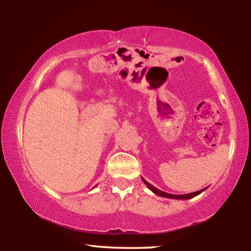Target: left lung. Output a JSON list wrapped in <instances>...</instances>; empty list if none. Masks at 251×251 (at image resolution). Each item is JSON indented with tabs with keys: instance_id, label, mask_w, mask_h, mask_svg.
<instances>
[{
	"instance_id": "obj_1",
	"label": "left lung",
	"mask_w": 251,
	"mask_h": 251,
	"mask_svg": "<svg viewBox=\"0 0 251 251\" xmlns=\"http://www.w3.org/2000/svg\"><path fill=\"white\" fill-rule=\"evenodd\" d=\"M144 184H145L148 188H150L152 193L156 194L157 196H160V197H165V198H171V199H182V201H185V199H190V198H194L195 196H197V195L201 194L203 190L206 188H203L201 190H198V192H195V193H190V194H185V195H174V194H168V193H165L163 190H160L158 188H156L155 186L151 185L150 182H147L144 178H142Z\"/></svg>"
}]
</instances>
